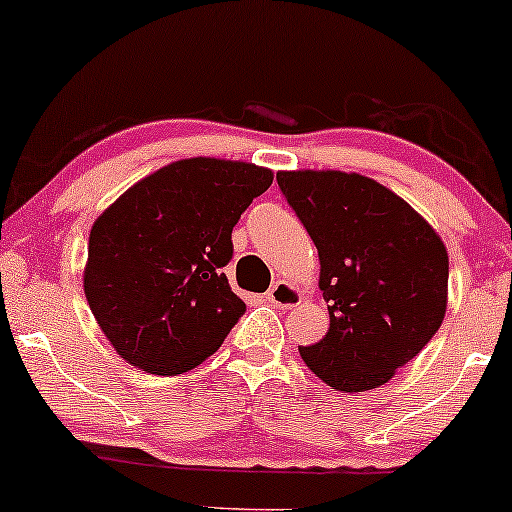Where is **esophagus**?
Here are the masks:
<instances>
[{"instance_id":"esophagus-1","label":"esophagus","mask_w":512,"mask_h":512,"mask_svg":"<svg viewBox=\"0 0 512 512\" xmlns=\"http://www.w3.org/2000/svg\"><path fill=\"white\" fill-rule=\"evenodd\" d=\"M268 304L275 306V308H294L296 304H301V292L296 289L292 282L287 280H277L273 287H270V292L266 294Z\"/></svg>"}]
</instances>
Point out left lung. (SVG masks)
Masks as SVG:
<instances>
[{"label": "left lung", "instance_id": "left-lung-1", "mask_svg": "<svg viewBox=\"0 0 512 512\" xmlns=\"http://www.w3.org/2000/svg\"><path fill=\"white\" fill-rule=\"evenodd\" d=\"M277 185L320 256L330 330L299 346L337 391H368L425 349L449 294V254L432 225L380 182L342 170H282Z\"/></svg>", "mask_w": 512, "mask_h": 512}]
</instances>
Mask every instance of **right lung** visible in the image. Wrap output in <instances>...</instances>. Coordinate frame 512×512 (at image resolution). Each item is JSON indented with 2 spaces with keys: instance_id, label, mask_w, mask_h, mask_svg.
I'll list each match as a JSON object with an SVG mask.
<instances>
[{
  "instance_id": "right-lung-1",
  "label": "right lung",
  "mask_w": 512,
  "mask_h": 512,
  "mask_svg": "<svg viewBox=\"0 0 512 512\" xmlns=\"http://www.w3.org/2000/svg\"><path fill=\"white\" fill-rule=\"evenodd\" d=\"M270 185L268 168L197 156L147 175L94 220L82 285L118 356L182 375L218 351L246 311L223 273L232 227Z\"/></svg>"
}]
</instances>
